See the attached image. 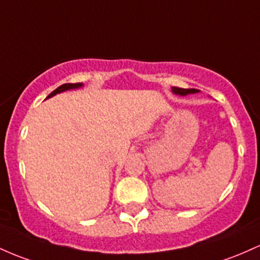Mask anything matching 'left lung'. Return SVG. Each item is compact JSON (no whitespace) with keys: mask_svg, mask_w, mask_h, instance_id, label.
<instances>
[{"mask_svg":"<svg viewBox=\"0 0 260 260\" xmlns=\"http://www.w3.org/2000/svg\"><path fill=\"white\" fill-rule=\"evenodd\" d=\"M172 91L176 95H180V96H186L190 95V93H196L199 92V90L196 88H181V87H173Z\"/></svg>","mask_w":260,"mask_h":260,"instance_id":"8db88e82","label":"left lung"}]
</instances>
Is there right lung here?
I'll use <instances>...</instances> for the list:
<instances>
[{
    "instance_id": "right-lung-1",
    "label": "right lung",
    "mask_w": 260,
    "mask_h": 260,
    "mask_svg": "<svg viewBox=\"0 0 260 260\" xmlns=\"http://www.w3.org/2000/svg\"><path fill=\"white\" fill-rule=\"evenodd\" d=\"M81 86H82L81 82H78V84H64V85H61V86H59L58 88H56V90H54L53 92H51L47 99L53 98L54 95H56V93H60V92H62V91L73 90V88H79V87H81Z\"/></svg>"
}]
</instances>
